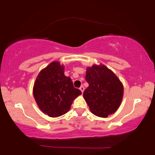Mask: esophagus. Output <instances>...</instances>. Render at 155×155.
<instances>
[{
	"mask_svg": "<svg viewBox=\"0 0 155 155\" xmlns=\"http://www.w3.org/2000/svg\"><path fill=\"white\" fill-rule=\"evenodd\" d=\"M79 90H80V91H81V92H82V93H83L84 90V87H83V86H81V87H80Z\"/></svg>",
	"mask_w": 155,
	"mask_h": 155,
	"instance_id": "esophagus-1",
	"label": "esophagus"
}]
</instances>
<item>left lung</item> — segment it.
I'll use <instances>...</instances> for the list:
<instances>
[{
  "label": "left lung",
  "mask_w": 155,
  "mask_h": 155,
  "mask_svg": "<svg viewBox=\"0 0 155 155\" xmlns=\"http://www.w3.org/2000/svg\"><path fill=\"white\" fill-rule=\"evenodd\" d=\"M85 79L89 84L83 97L90 111L106 118L115 113L122 103L124 87L121 81L106 65L94 64L87 68Z\"/></svg>",
  "instance_id": "8db88e82"
}]
</instances>
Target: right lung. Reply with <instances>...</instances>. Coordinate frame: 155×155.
<instances>
[{"mask_svg":"<svg viewBox=\"0 0 155 155\" xmlns=\"http://www.w3.org/2000/svg\"><path fill=\"white\" fill-rule=\"evenodd\" d=\"M33 94L38 108L50 117H58L70 110L73 101L81 94L71 79L64 74V65L54 61L41 71Z\"/></svg>","mask_w":155,"mask_h":155,"instance_id":"obj_1","label":"right lung"}]
</instances>
